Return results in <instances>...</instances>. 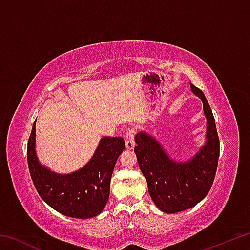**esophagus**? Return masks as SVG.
<instances>
[{"instance_id":"34e87169","label":"esophagus","mask_w":250,"mask_h":250,"mask_svg":"<svg viewBox=\"0 0 250 250\" xmlns=\"http://www.w3.org/2000/svg\"><path fill=\"white\" fill-rule=\"evenodd\" d=\"M125 146L128 150H132L134 147V130L133 129H129L125 132Z\"/></svg>"}]
</instances>
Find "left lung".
<instances>
[{
    "instance_id": "8db88e82",
    "label": "left lung",
    "mask_w": 250,
    "mask_h": 250,
    "mask_svg": "<svg viewBox=\"0 0 250 250\" xmlns=\"http://www.w3.org/2000/svg\"><path fill=\"white\" fill-rule=\"evenodd\" d=\"M191 90L202 99L206 117V142L191 160L174 161L155 138L146 132H139L134 138V153L150 196L156 207L167 214L200 203L209 192L217 170L219 139L213 112L203 91L192 83Z\"/></svg>"
}]
</instances>
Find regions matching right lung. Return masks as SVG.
Returning <instances> with one entry per match:
<instances>
[{
    "instance_id": "1",
    "label": "right lung",
    "mask_w": 250,
    "mask_h": 250,
    "mask_svg": "<svg viewBox=\"0 0 250 250\" xmlns=\"http://www.w3.org/2000/svg\"><path fill=\"white\" fill-rule=\"evenodd\" d=\"M125 147L122 138L104 137L86 166L69 174H58L37 159L34 122L27 143L29 173L37 193L52 208L68 217L91 218L107 204L113 168Z\"/></svg>"
}]
</instances>
